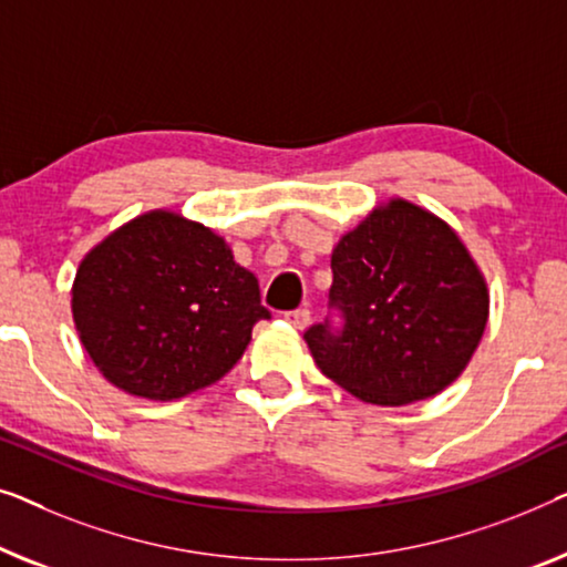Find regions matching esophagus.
Masks as SVG:
<instances>
[{
  "mask_svg": "<svg viewBox=\"0 0 567 567\" xmlns=\"http://www.w3.org/2000/svg\"><path fill=\"white\" fill-rule=\"evenodd\" d=\"M285 321L292 323L295 329L302 331L310 323V310L308 308H295V310H290V313H285Z\"/></svg>",
  "mask_w": 567,
  "mask_h": 567,
  "instance_id": "34e87169",
  "label": "esophagus"
}]
</instances>
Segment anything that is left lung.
<instances>
[{
	"label": "left lung",
	"mask_w": 567,
	"mask_h": 567,
	"mask_svg": "<svg viewBox=\"0 0 567 567\" xmlns=\"http://www.w3.org/2000/svg\"><path fill=\"white\" fill-rule=\"evenodd\" d=\"M329 318L306 341L326 378L364 403L405 405L442 393L488 323V287L460 236L424 207H374L331 254Z\"/></svg>",
	"instance_id": "1"
}]
</instances>
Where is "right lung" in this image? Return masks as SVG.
<instances>
[{"label":"right lung","instance_id":"obj_1","mask_svg":"<svg viewBox=\"0 0 567 567\" xmlns=\"http://www.w3.org/2000/svg\"><path fill=\"white\" fill-rule=\"evenodd\" d=\"M71 313L97 370L151 401L213 385L269 318L257 277L228 244L169 210L138 215L86 254Z\"/></svg>","mask_w":567,"mask_h":567}]
</instances>
